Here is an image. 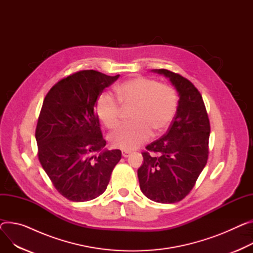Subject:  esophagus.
Instances as JSON below:
<instances>
[{"mask_svg": "<svg viewBox=\"0 0 253 253\" xmlns=\"http://www.w3.org/2000/svg\"><path fill=\"white\" fill-rule=\"evenodd\" d=\"M122 154H123V157L126 158V157H128V156H129L130 152H129V151H123V152H122Z\"/></svg>", "mask_w": 253, "mask_h": 253, "instance_id": "esophagus-1", "label": "esophagus"}]
</instances>
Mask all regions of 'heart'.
I'll return each instance as SVG.
<instances>
[{
  "mask_svg": "<svg viewBox=\"0 0 253 253\" xmlns=\"http://www.w3.org/2000/svg\"><path fill=\"white\" fill-rule=\"evenodd\" d=\"M120 103L131 107L129 124L124 125L109 135L112 147L124 151L137 149L155 133L165 131L171 125L178 106L175 89L145 77H134L115 88ZM96 113L108 128L120 124L121 107L113 97L103 92L96 101Z\"/></svg>",
  "mask_w": 253,
  "mask_h": 253,
  "instance_id": "1",
  "label": "heart"
}]
</instances>
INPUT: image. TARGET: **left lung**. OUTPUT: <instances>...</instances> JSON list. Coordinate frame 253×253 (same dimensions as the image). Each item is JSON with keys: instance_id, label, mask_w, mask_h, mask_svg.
Masks as SVG:
<instances>
[{"instance_id": "8db88e82", "label": "left lung", "mask_w": 253, "mask_h": 253, "mask_svg": "<svg viewBox=\"0 0 253 253\" xmlns=\"http://www.w3.org/2000/svg\"><path fill=\"white\" fill-rule=\"evenodd\" d=\"M151 72L167 78L179 100L166 134L146 147L153 155L143 153L138 177L148 199L173 204L187 196L207 164L210 122L202 95L190 81L164 69Z\"/></svg>"}]
</instances>
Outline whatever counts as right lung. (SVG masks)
Returning a JSON list of instances; mask_svg holds the SVG:
<instances>
[{
  "label": "right lung",
  "instance_id": "1",
  "mask_svg": "<svg viewBox=\"0 0 253 253\" xmlns=\"http://www.w3.org/2000/svg\"><path fill=\"white\" fill-rule=\"evenodd\" d=\"M119 77L77 72L57 82L43 100L35 131L38 158L56 190L70 201L99 197L122 159L121 150L103 149L95 109L99 95Z\"/></svg>",
  "mask_w": 253,
  "mask_h": 253
}]
</instances>
